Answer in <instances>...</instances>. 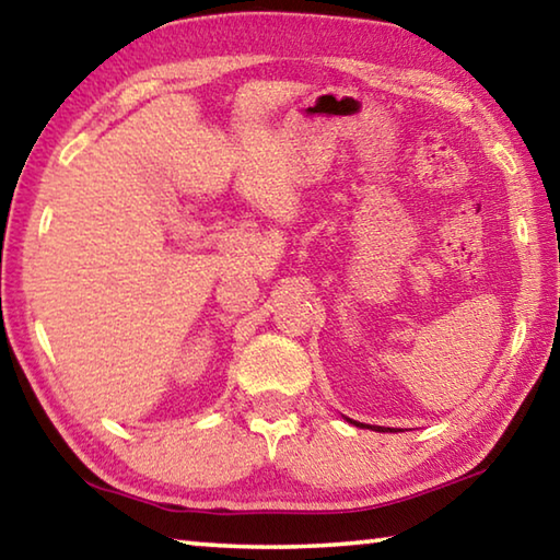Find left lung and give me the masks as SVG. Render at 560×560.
Returning <instances> with one entry per match:
<instances>
[{
	"instance_id": "obj_1",
	"label": "left lung",
	"mask_w": 560,
	"mask_h": 560,
	"mask_svg": "<svg viewBox=\"0 0 560 560\" xmlns=\"http://www.w3.org/2000/svg\"><path fill=\"white\" fill-rule=\"evenodd\" d=\"M353 424H358V428H365V424H360V422H353ZM373 430V428H371ZM375 430H383V428H375Z\"/></svg>"
}]
</instances>
